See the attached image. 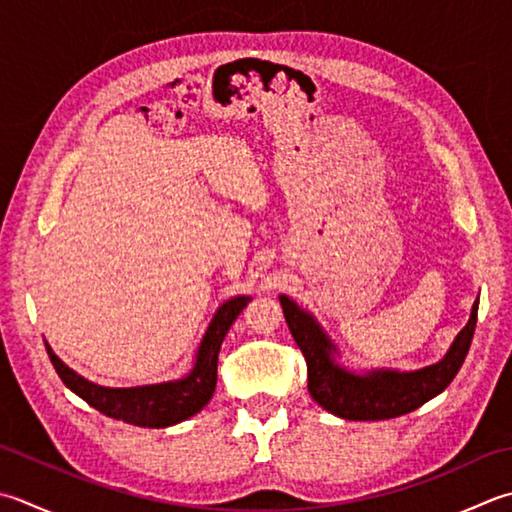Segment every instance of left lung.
Returning <instances> with one entry per match:
<instances>
[{"label": "left lung", "instance_id": "1", "mask_svg": "<svg viewBox=\"0 0 512 512\" xmlns=\"http://www.w3.org/2000/svg\"><path fill=\"white\" fill-rule=\"evenodd\" d=\"M290 335L295 337L308 366V393L328 413L353 422H379L402 417L424 406L453 382L473 342L479 297L470 310L468 324L459 330L439 362L417 368H370L353 370L339 362V348L313 313L279 295Z\"/></svg>", "mask_w": 512, "mask_h": 512}]
</instances>
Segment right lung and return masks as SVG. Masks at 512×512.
Segmentation results:
<instances>
[{
  "label": "right lung",
  "mask_w": 512,
  "mask_h": 512,
  "mask_svg": "<svg viewBox=\"0 0 512 512\" xmlns=\"http://www.w3.org/2000/svg\"><path fill=\"white\" fill-rule=\"evenodd\" d=\"M250 302L248 295H235L215 310L213 319L206 328L202 342L197 346L193 368L179 379L159 384H144L130 388H110L88 382L86 377L77 375L59 359L48 342L46 350L53 362L57 375L62 377L66 388L82 397L88 406H93L106 417L119 422L142 426V428H166L175 426L184 419L197 415L215 393L217 384V357L226 333L233 326L237 315Z\"/></svg>",
  "instance_id": "add662e5"
}]
</instances>
